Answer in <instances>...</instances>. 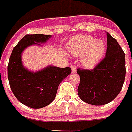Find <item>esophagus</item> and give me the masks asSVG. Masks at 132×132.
I'll list each match as a JSON object with an SVG mask.
<instances>
[{
  "label": "esophagus",
  "mask_w": 132,
  "mask_h": 132,
  "mask_svg": "<svg viewBox=\"0 0 132 132\" xmlns=\"http://www.w3.org/2000/svg\"><path fill=\"white\" fill-rule=\"evenodd\" d=\"M71 71H72V73H76V71H77L76 67H75V66H71Z\"/></svg>",
  "instance_id": "34e87169"
}]
</instances>
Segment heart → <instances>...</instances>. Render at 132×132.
I'll return each mask as SVG.
<instances>
[{
	"instance_id": "heart-1",
	"label": "heart",
	"mask_w": 132,
	"mask_h": 132,
	"mask_svg": "<svg viewBox=\"0 0 132 132\" xmlns=\"http://www.w3.org/2000/svg\"><path fill=\"white\" fill-rule=\"evenodd\" d=\"M69 50L75 57L82 55V65L87 68H92L104 57L106 44L104 41L97 39L89 35H78L70 41Z\"/></svg>"
}]
</instances>
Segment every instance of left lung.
<instances>
[{"label": "left lung", "instance_id": "left-lung-1", "mask_svg": "<svg viewBox=\"0 0 132 132\" xmlns=\"http://www.w3.org/2000/svg\"><path fill=\"white\" fill-rule=\"evenodd\" d=\"M105 57L92 70L78 69L80 76L78 94L85 102L106 104L120 93L126 76L125 54L116 39L106 32Z\"/></svg>", "mask_w": 132, "mask_h": 132}]
</instances>
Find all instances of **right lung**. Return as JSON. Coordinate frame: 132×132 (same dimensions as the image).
Segmentation results:
<instances>
[{
  "mask_svg": "<svg viewBox=\"0 0 132 132\" xmlns=\"http://www.w3.org/2000/svg\"><path fill=\"white\" fill-rule=\"evenodd\" d=\"M52 37L50 35H26L14 47L8 65V78L12 91L24 105L42 108L55 99L60 82L71 73L70 67L49 65L38 71L25 68L22 61L24 50L32 45H40Z\"/></svg>",
  "mask_w": 132,
  "mask_h": 132,
  "instance_id": "right-lung-1",
  "label": "right lung"
}]
</instances>
